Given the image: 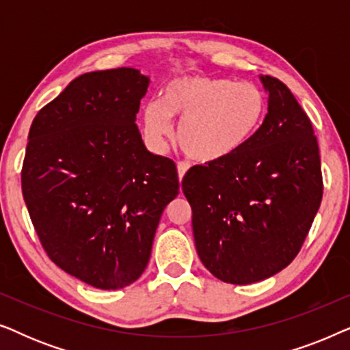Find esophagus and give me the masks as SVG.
<instances>
[{
	"label": "esophagus",
	"mask_w": 350,
	"mask_h": 350,
	"mask_svg": "<svg viewBox=\"0 0 350 350\" xmlns=\"http://www.w3.org/2000/svg\"><path fill=\"white\" fill-rule=\"evenodd\" d=\"M188 169H189V165L186 164V162H178V165H176V170H178V180L180 181L185 178V175H186V172H188Z\"/></svg>",
	"instance_id": "esophagus-1"
}]
</instances>
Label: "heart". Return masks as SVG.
<instances>
[{"label": "heart", "instance_id": "b5f03b06", "mask_svg": "<svg viewBox=\"0 0 350 350\" xmlns=\"http://www.w3.org/2000/svg\"><path fill=\"white\" fill-rule=\"evenodd\" d=\"M267 98L258 85L232 78L186 75L170 79L161 100L145 107L146 138L164 146L178 119V143L185 154L200 164L226 161L245 148L260 131Z\"/></svg>", "mask_w": 350, "mask_h": 350}]
</instances>
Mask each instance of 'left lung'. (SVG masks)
I'll list each match as a JSON object with an SVG mask.
<instances>
[{
  "mask_svg": "<svg viewBox=\"0 0 350 350\" xmlns=\"http://www.w3.org/2000/svg\"><path fill=\"white\" fill-rule=\"evenodd\" d=\"M260 79L269 100L253 140L226 161L193 167L181 181L200 261L234 285L265 280L295 260L323 194L310 119L282 81Z\"/></svg>",
  "mask_w": 350,
  "mask_h": 350,
  "instance_id": "left-lung-1",
  "label": "left lung"
}]
</instances>
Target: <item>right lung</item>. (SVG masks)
Listing matches in <instances>:
<instances>
[{
  "instance_id": "obj_1",
  "label": "right lung",
  "mask_w": 350,
  "mask_h": 350,
  "mask_svg": "<svg viewBox=\"0 0 350 350\" xmlns=\"http://www.w3.org/2000/svg\"><path fill=\"white\" fill-rule=\"evenodd\" d=\"M150 78L135 68L81 75L40 109L28 133L22 194L47 256L100 290L143 274L175 162L143 145L135 119Z\"/></svg>"
}]
</instances>
